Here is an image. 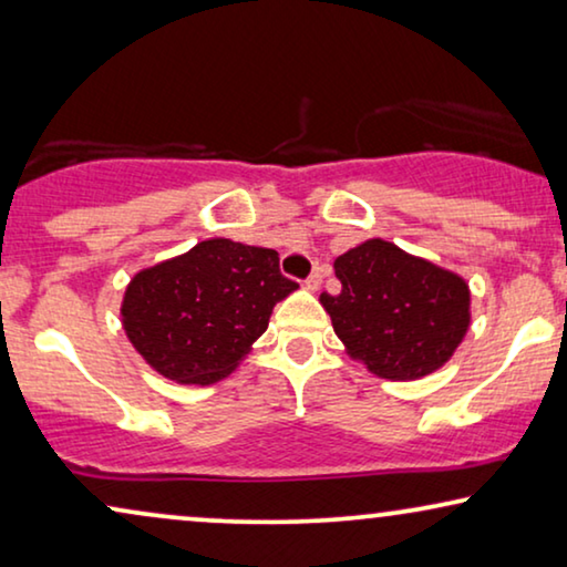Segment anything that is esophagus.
Returning a JSON list of instances; mask_svg holds the SVG:
<instances>
[{"label": "esophagus", "instance_id": "obj_1", "mask_svg": "<svg viewBox=\"0 0 567 567\" xmlns=\"http://www.w3.org/2000/svg\"><path fill=\"white\" fill-rule=\"evenodd\" d=\"M305 286H307V291H317V289H320V286H322V274H320V270L309 276L307 281H305Z\"/></svg>", "mask_w": 567, "mask_h": 567}]
</instances>
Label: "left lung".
I'll return each instance as SVG.
<instances>
[{
	"mask_svg": "<svg viewBox=\"0 0 567 567\" xmlns=\"http://www.w3.org/2000/svg\"><path fill=\"white\" fill-rule=\"evenodd\" d=\"M338 297L320 293L353 361L392 382H413L452 359L472 322L470 284L382 237L338 255Z\"/></svg>",
	"mask_w": 567,
	"mask_h": 567,
	"instance_id": "8db88e82",
	"label": "left lung"
}]
</instances>
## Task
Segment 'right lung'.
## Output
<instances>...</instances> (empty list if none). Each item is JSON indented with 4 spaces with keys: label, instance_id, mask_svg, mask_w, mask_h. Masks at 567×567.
I'll return each instance as SVG.
<instances>
[{
    "label": "right lung",
    "instance_id": "1",
    "mask_svg": "<svg viewBox=\"0 0 567 567\" xmlns=\"http://www.w3.org/2000/svg\"><path fill=\"white\" fill-rule=\"evenodd\" d=\"M297 289L276 250L214 237L134 274L121 324L157 374L206 386L247 359L274 307Z\"/></svg>",
    "mask_w": 567,
    "mask_h": 567
}]
</instances>
